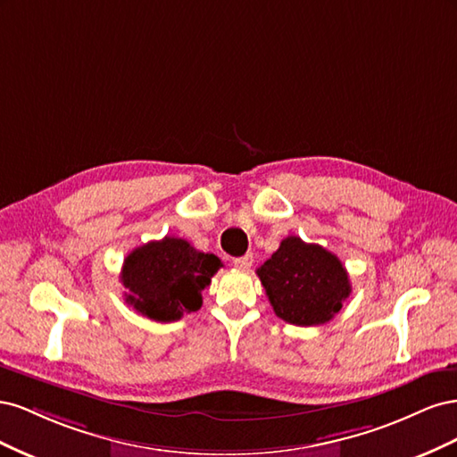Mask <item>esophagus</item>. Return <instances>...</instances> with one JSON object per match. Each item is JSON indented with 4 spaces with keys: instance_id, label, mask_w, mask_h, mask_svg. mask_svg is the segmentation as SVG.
Returning a JSON list of instances; mask_svg holds the SVG:
<instances>
[{
    "instance_id": "obj_1",
    "label": "esophagus",
    "mask_w": 457,
    "mask_h": 457,
    "mask_svg": "<svg viewBox=\"0 0 457 457\" xmlns=\"http://www.w3.org/2000/svg\"><path fill=\"white\" fill-rule=\"evenodd\" d=\"M232 262H234V267H237V269L247 270V269L252 267V262H253V255H252V253H245V255H242V257L232 259Z\"/></svg>"
}]
</instances>
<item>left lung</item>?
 Masks as SVG:
<instances>
[{
  "label": "left lung",
  "instance_id": "left-lung-1",
  "mask_svg": "<svg viewBox=\"0 0 457 457\" xmlns=\"http://www.w3.org/2000/svg\"><path fill=\"white\" fill-rule=\"evenodd\" d=\"M257 276L274 314L295 326L329 322L351 295L349 274L337 255L297 237L284 238Z\"/></svg>",
  "mask_w": 457,
  "mask_h": 457
}]
</instances>
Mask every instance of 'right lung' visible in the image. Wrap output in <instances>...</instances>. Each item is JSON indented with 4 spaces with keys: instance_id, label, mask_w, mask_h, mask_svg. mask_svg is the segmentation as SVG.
<instances>
[{
    "instance_id": "right-lung-1",
    "label": "right lung",
    "mask_w": 457,
    "mask_h": 457,
    "mask_svg": "<svg viewBox=\"0 0 457 457\" xmlns=\"http://www.w3.org/2000/svg\"><path fill=\"white\" fill-rule=\"evenodd\" d=\"M223 262L183 238L165 237L133 250L121 267L126 301L156 322H175L202 307V292Z\"/></svg>"
}]
</instances>
